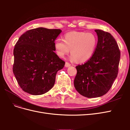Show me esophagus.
Returning a JSON list of instances; mask_svg holds the SVG:
<instances>
[{"instance_id": "1", "label": "esophagus", "mask_w": 130, "mask_h": 130, "mask_svg": "<svg viewBox=\"0 0 130 130\" xmlns=\"http://www.w3.org/2000/svg\"><path fill=\"white\" fill-rule=\"evenodd\" d=\"M70 64L69 63H68V62H66V63H65V67H70Z\"/></svg>"}]
</instances>
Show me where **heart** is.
Wrapping results in <instances>:
<instances>
[{
	"label": "heart",
	"instance_id": "heart-1",
	"mask_svg": "<svg viewBox=\"0 0 130 130\" xmlns=\"http://www.w3.org/2000/svg\"><path fill=\"white\" fill-rule=\"evenodd\" d=\"M98 44V38L91 32L71 31L64 36V40L57 39L54 47L58 56L64 57L71 50L70 60L84 63L93 56Z\"/></svg>",
	"mask_w": 130,
	"mask_h": 130
}]
</instances>
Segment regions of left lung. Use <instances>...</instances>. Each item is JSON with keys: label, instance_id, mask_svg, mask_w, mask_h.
Segmentation results:
<instances>
[{"label": "left lung", "instance_id": "1", "mask_svg": "<svg viewBox=\"0 0 130 130\" xmlns=\"http://www.w3.org/2000/svg\"><path fill=\"white\" fill-rule=\"evenodd\" d=\"M98 44L93 56L76 67L74 84L81 95L88 98L105 95L111 88L118 73L120 52L111 34L95 30Z\"/></svg>", "mask_w": 130, "mask_h": 130}]
</instances>
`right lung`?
<instances>
[{"label":"right lung","instance_id":"right-lung-1","mask_svg":"<svg viewBox=\"0 0 130 130\" xmlns=\"http://www.w3.org/2000/svg\"><path fill=\"white\" fill-rule=\"evenodd\" d=\"M61 32L38 27L19 38L13 50V72L24 92L38 95L53 87L57 72L65 64L54 52L55 41Z\"/></svg>","mask_w":130,"mask_h":130}]
</instances>
